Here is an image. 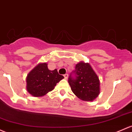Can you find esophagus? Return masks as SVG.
Segmentation results:
<instances>
[{
    "label": "esophagus",
    "instance_id": "esophagus-1",
    "mask_svg": "<svg viewBox=\"0 0 132 132\" xmlns=\"http://www.w3.org/2000/svg\"><path fill=\"white\" fill-rule=\"evenodd\" d=\"M64 77L65 79H67L68 77V74L64 75Z\"/></svg>",
    "mask_w": 132,
    "mask_h": 132
}]
</instances>
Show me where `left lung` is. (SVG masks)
<instances>
[{
  "instance_id": "obj_1",
  "label": "left lung",
  "mask_w": 132,
  "mask_h": 132,
  "mask_svg": "<svg viewBox=\"0 0 132 132\" xmlns=\"http://www.w3.org/2000/svg\"><path fill=\"white\" fill-rule=\"evenodd\" d=\"M75 78L69 77L68 83L71 90L80 99L93 101L100 94V80L88 62L80 61L77 64L73 71Z\"/></svg>"
}]
</instances>
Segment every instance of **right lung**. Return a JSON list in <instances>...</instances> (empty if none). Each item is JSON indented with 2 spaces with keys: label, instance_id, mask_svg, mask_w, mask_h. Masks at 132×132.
I'll return each instance as SVG.
<instances>
[{
  "label": "right lung",
  "instance_id": "1",
  "mask_svg": "<svg viewBox=\"0 0 132 132\" xmlns=\"http://www.w3.org/2000/svg\"><path fill=\"white\" fill-rule=\"evenodd\" d=\"M64 78L57 70H48L46 62L39 63L30 71L26 77V90L33 97H42L54 90Z\"/></svg>",
  "mask_w": 132,
  "mask_h": 132
}]
</instances>
